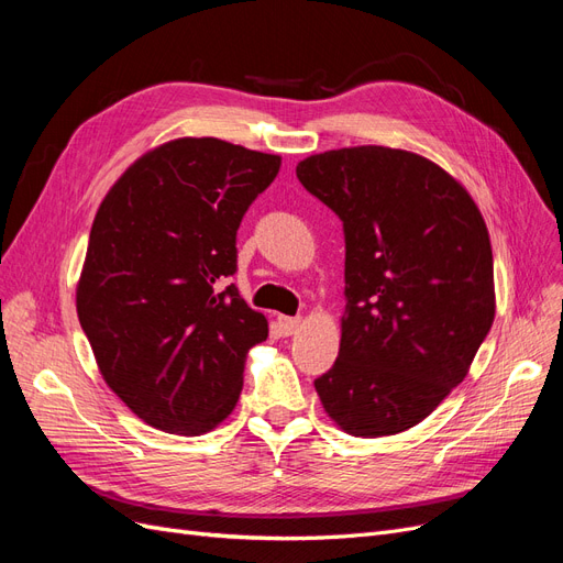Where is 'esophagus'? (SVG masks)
I'll return each instance as SVG.
<instances>
[{"label": "esophagus", "instance_id": "1", "mask_svg": "<svg viewBox=\"0 0 563 563\" xmlns=\"http://www.w3.org/2000/svg\"><path fill=\"white\" fill-rule=\"evenodd\" d=\"M277 323H279V331L284 333V335H294L298 329H300V317H279L277 319Z\"/></svg>", "mask_w": 563, "mask_h": 563}]
</instances>
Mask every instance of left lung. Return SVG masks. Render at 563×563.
<instances>
[{
	"mask_svg": "<svg viewBox=\"0 0 563 563\" xmlns=\"http://www.w3.org/2000/svg\"><path fill=\"white\" fill-rule=\"evenodd\" d=\"M296 176L345 234L343 338L317 395L352 437L404 432L463 383L496 317L484 218L444 168L406 150H329Z\"/></svg>",
	"mask_w": 563,
	"mask_h": 563,
	"instance_id": "left-lung-1",
	"label": "left lung"
}]
</instances>
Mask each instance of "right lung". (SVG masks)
I'll list each match as a JSON object with an SVG mask.
<instances>
[{"label":"right lung","instance_id":"right-lung-1","mask_svg":"<svg viewBox=\"0 0 563 563\" xmlns=\"http://www.w3.org/2000/svg\"><path fill=\"white\" fill-rule=\"evenodd\" d=\"M279 166L242 145L180 139L147 152L100 203L77 314L106 383L152 428L203 434L240 399L267 319L228 279L242 218Z\"/></svg>","mask_w":563,"mask_h":563}]
</instances>
